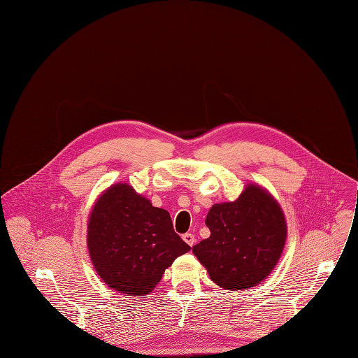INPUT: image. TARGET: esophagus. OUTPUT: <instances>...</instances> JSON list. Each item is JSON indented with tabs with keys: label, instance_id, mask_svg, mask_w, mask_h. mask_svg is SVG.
Instances as JSON below:
<instances>
[{
	"label": "esophagus",
	"instance_id": "obj_1",
	"mask_svg": "<svg viewBox=\"0 0 358 358\" xmlns=\"http://www.w3.org/2000/svg\"><path fill=\"white\" fill-rule=\"evenodd\" d=\"M183 241H185L189 246H193V245L196 243V238H194V235H193V234H190V232L183 234Z\"/></svg>",
	"mask_w": 358,
	"mask_h": 358
}]
</instances>
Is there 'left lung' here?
<instances>
[{"label": "left lung", "mask_w": 358, "mask_h": 358, "mask_svg": "<svg viewBox=\"0 0 358 358\" xmlns=\"http://www.w3.org/2000/svg\"><path fill=\"white\" fill-rule=\"evenodd\" d=\"M206 225L211 234L193 246V253L217 285L232 291L262 282L277 264L287 236L281 207L252 183L235 201L214 204Z\"/></svg>", "instance_id": "left-lung-1"}]
</instances>
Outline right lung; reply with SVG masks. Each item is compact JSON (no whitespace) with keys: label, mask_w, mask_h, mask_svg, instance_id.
<instances>
[{"label":"right lung","mask_w":358,"mask_h":358,"mask_svg":"<svg viewBox=\"0 0 358 358\" xmlns=\"http://www.w3.org/2000/svg\"><path fill=\"white\" fill-rule=\"evenodd\" d=\"M87 236L101 278L112 289L136 296L150 294L165 268L190 250L173 231L169 213L127 183L110 186L96 200Z\"/></svg>","instance_id":"right-lung-1"}]
</instances>
